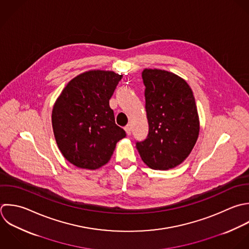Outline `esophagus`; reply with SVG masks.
<instances>
[{"label": "esophagus", "mask_w": 249, "mask_h": 249, "mask_svg": "<svg viewBox=\"0 0 249 249\" xmlns=\"http://www.w3.org/2000/svg\"><path fill=\"white\" fill-rule=\"evenodd\" d=\"M124 130L126 131V133H127V135H128V136H130V135H131V131H132V128H131V125H130V124L126 125V126L124 127Z\"/></svg>", "instance_id": "obj_1"}]
</instances>
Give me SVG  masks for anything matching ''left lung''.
<instances>
[{"mask_svg": "<svg viewBox=\"0 0 249 249\" xmlns=\"http://www.w3.org/2000/svg\"><path fill=\"white\" fill-rule=\"evenodd\" d=\"M145 109L149 125L146 139L137 142L142 161L154 170H169L181 164L192 151L200 122L193 92L178 75L145 69Z\"/></svg>", "mask_w": 249, "mask_h": 249, "instance_id": "1", "label": "left lung"}]
</instances>
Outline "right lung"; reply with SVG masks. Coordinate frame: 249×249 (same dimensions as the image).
<instances>
[{
	"label": "right lung",
	"mask_w": 249,
	"mask_h": 249,
	"mask_svg": "<svg viewBox=\"0 0 249 249\" xmlns=\"http://www.w3.org/2000/svg\"><path fill=\"white\" fill-rule=\"evenodd\" d=\"M122 75L94 70L72 78L56 100L52 128L63 156L72 165L96 170L106 165L126 137L115 124L109 99Z\"/></svg>",
	"instance_id": "obj_1"
}]
</instances>
